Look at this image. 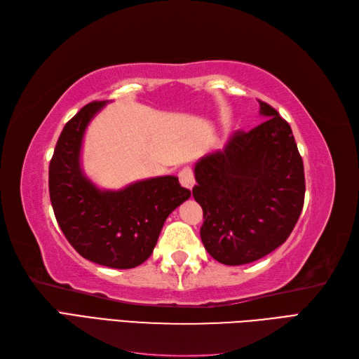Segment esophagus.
Returning a JSON list of instances; mask_svg holds the SVG:
<instances>
[{"instance_id": "34e87169", "label": "esophagus", "mask_w": 359, "mask_h": 359, "mask_svg": "<svg viewBox=\"0 0 359 359\" xmlns=\"http://www.w3.org/2000/svg\"><path fill=\"white\" fill-rule=\"evenodd\" d=\"M178 178L182 187H186L189 190H191L194 187V175H193V170L190 168H182L178 173Z\"/></svg>"}]
</instances>
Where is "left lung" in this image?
Returning a JSON list of instances; mask_svg holds the SVG:
<instances>
[{"label":"left lung","mask_w":359,"mask_h":359,"mask_svg":"<svg viewBox=\"0 0 359 359\" xmlns=\"http://www.w3.org/2000/svg\"><path fill=\"white\" fill-rule=\"evenodd\" d=\"M257 102L265 121L233 133L223 149L194 165L202 243L224 265L250 264L274 252L304 205L306 178L292 128L274 107Z\"/></svg>","instance_id":"obj_1"}]
</instances>
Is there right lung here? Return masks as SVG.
Returning a JSON list of instances; mask_svg holds the SVG:
<instances>
[{
    "label": "right lung",
    "mask_w": 359,
    "mask_h": 359,
    "mask_svg": "<svg viewBox=\"0 0 359 359\" xmlns=\"http://www.w3.org/2000/svg\"><path fill=\"white\" fill-rule=\"evenodd\" d=\"M106 103H88L64 126L49 165V194L55 219L76 252L94 264L128 269L151 256L168 215L190 198V190L172 175L136 181L121 190H100L85 177V130Z\"/></svg>",
    "instance_id": "1"
}]
</instances>
